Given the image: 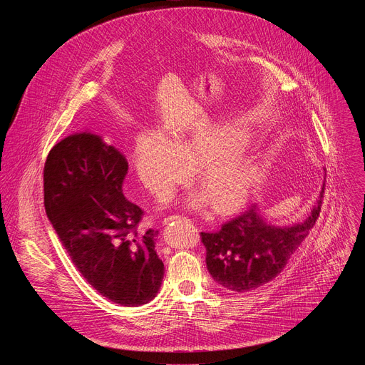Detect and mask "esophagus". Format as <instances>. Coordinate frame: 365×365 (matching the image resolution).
Returning <instances> with one entry per match:
<instances>
[{
	"label": "esophagus",
	"instance_id": "obj_1",
	"mask_svg": "<svg viewBox=\"0 0 365 365\" xmlns=\"http://www.w3.org/2000/svg\"><path fill=\"white\" fill-rule=\"evenodd\" d=\"M178 220H186V221H190V220H187L186 217H180V215H170V217L165 218L163 224H170V222H173V221H178Z\"/></svg>",
	"mask_w": 365,
	"mask_h": 365
}]
</instances>
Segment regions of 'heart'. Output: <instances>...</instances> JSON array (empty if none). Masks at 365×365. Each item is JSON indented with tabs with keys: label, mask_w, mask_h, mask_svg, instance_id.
<instances>
[{
	"label": "heart",
	"mask_w": 365,
	"mask_h": 365,
	"mask_svg": "<svg viewBox=\"0 0 365 365\" xmlns=\"http://www.w3.org/2000/svg\"><path fill=\"white\" fill-rule=\"evenodd\" d=\"M250 134L237 125L196 128L170 140L154 128L143 130L134 145L133 165L141 185L155 197H166L197 168L205 192H195L186 203L192 207L215 205L218 212H230L244 205L263 179V168L238 153Z\"/></svg>",
	"instance_id": "obj_1"
}]
</instances>
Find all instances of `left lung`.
Returning a JSON list of instances; mask_svg holds the SVG:
<instances>
[{
  "label": "left lung",
  "instance_id": "obj_1",
  "mask_svg": "<svg viewBox=\"0 0 365 365\" xmlns=\"http://www.w3.org/2000/svg\"><path fill=\"white\" fill-rule=\"evenodd\" d=\"M324 190L325 183L304 221L274 225L263 217L257 205H251L218 232H200L206 248V267L214 280L235 292L254 290L273 280L314 228Z\"/></svg>",
  "mask_w": 365,
  "mask_h": 365
}]
</instances>
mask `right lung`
<instances>
[{"instance_id":"obj_1","label":"right lung","mask_w":365,"mask_h":365,"mask_svg":"<svg viewBox=\"0 0 365 365\" xmlns=\"http://www.w3.org/2000/svg\"><path fill=\"white\" fill-rule=\"evenodd\" d=\"M124 155L92 133H76L50 150L44 163V210L85 280L123 306L158 294L165 264L159 231L140 234L143 211L123 193Z\"/></svg>"}]
</instances>
